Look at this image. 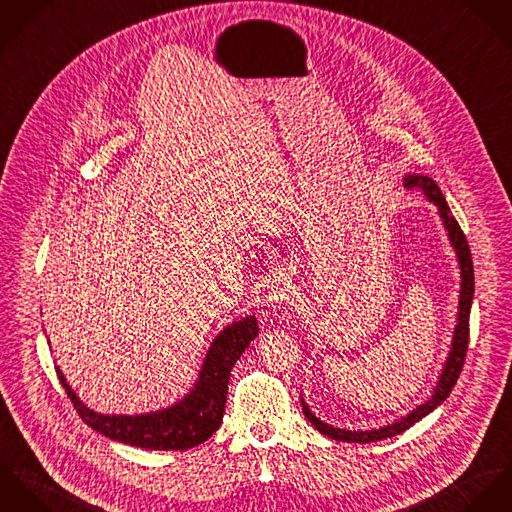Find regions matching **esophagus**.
<instances>
[{"instance_id": "34e87169", "label": "esophagus", "mask_w": 512, "mask_h": 512, "mask_svg": "<svg viewBox=\"0 0 512 512\" xmlns=\"http://www.w3.org/2000/svg\"><path fill=\"white\" fill-rule=\"evenodd\" d=\"M288 294H290V288L284 281H277L269 288V294H267V300H265V308H263V314L265 316H275L277 310H281L284 304L288 302Z\"/></svg>"}]
</instances>
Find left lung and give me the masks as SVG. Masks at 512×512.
Here are the masks:
<instances>
[{
    "mask_svg": "<svg viewBox=\"0 0 512 512\" xmlns=\"http://www.w3.org/2000/svg\"><path fill=\"white\" fill-rule=\"evenodd\" d=\"M406 186L410 188H418L422 190L430 202H434L440 210V216L444 220V226L448 229L450 241L454 245L457 259H459V269H461V296H459V312H457V326H455L454 343H452V351L450 357L446 361V367L440 375L438 387L434 389L432 398H428L424 404L416 406L410 414L402 416L395 424L379 428V430H369V432H351V430H340L334 428L330 424H324L320 418H316L312 414V410L306 406L304 398L302 400V412L304 416L316 426L318 432H322L324 436L332 438V440H340V442H355V444H371V442H379V440H387L393 438L397 434H402L404 430H408L412 424H416L420 418H424L426 414H430L436 406H440L446 398L450 397L452 389L459 379V373L463 369V361H465V353H467V343H469V312H471V300H473V290H475V281H473V261H471V251H469V243L465 239V233L459 228L457 220L450 212V206L442 194V190L438 188V184L428 178V176H406Z\"/></svg>",
    "mask_w": 512,
    "mask_h": 512,
    "instance_id": "8db88e82",
    "label": "left lung"
}]
</instances>
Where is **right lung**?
I'll return each instance as SVG.
<instances>
[{"label":"right lung","instance_id":"1","mask_svg":"<svg viewBox=\"0 0 512 512\" xmlns=\"http://www.w3.org/2000/svg\"><path fill=\"white\" fill-rule=\"evenodd\" d=\"M253 316L231 324L212 343L194 391L167 410L141 416H106L86 408L57 369L58 379L78 416L96 432L145 450H188L206 442L222 424L229 373L245 347L257 338Z\"/></svg>","mask_w":512,"mask_h":512}]
</instances>
